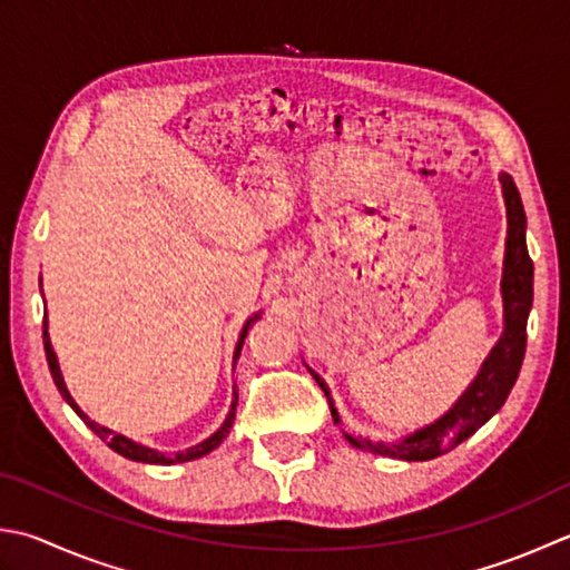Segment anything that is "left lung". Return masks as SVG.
<instances>
[{"instance_id": "left-lung-1", "label": "left lung", "mask_w": 570, "mask_h": 570, "mask_svg": "<svg viewBox=\"0 0 570 570\" xmlns=\"http://www.w3.org/2000/svg\"><path fill=\"white\" fill-rule=\"evenodd\" d=\"M501 193L503 203H507V253H503V271H501V299H503V332L497 345L491 347L489 357L481 364L479 374L474 377L459 400L449 406L432 424L422 429H414L412 434L392 439H370V436H354L350 432L345 434L352 446L362 449V452H372L390 459L402 461H426L436 459L446 452H452L464 439L476 432L479 426H484L489 419L497 414L511 386L517 384L523 352H525V322H529V313L533 305V263L529 257V248H525V213L523 203L519 196V188L513 184L509 174H501ZM315 382L322 386L330 412L335 424H340V412L332 400L330 386L320 374L307 367Z\"/></svg>"}]
</instances>
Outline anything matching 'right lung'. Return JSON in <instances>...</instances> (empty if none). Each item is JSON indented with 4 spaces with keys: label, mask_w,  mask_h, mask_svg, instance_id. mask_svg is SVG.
Instances as JSON below:
<instances>
[{
    "label": "right lung",
    "mask_w": 570,
    "mask_h": 570,
    "mask_svg": "<svg viewBox=\"0 0 570 570\" xmlns=\"http://www.w3.org/2000/svg\"><path fill=\"white\" fill-rule=\"evenodd\" d=\"M39 285H41V277H39ZM261 315H263V313H255V315L243 325V332H240V337H238V345H235V354H233V367H235V362H238V357H240L243 342H245V337H248L250 325H253L255 320H261ZM45 352H47V362H49L53 384H57V390H59V394L63 396V402H67V404L71 406V410L83 419V424L89 426L91 432L101 439V442L109 444L116 454H121V456H126V459L141 461V464H184V461H193V459H200V456L210 454L213 449H218V446L223 444V439L230 434V426H233V422H235V406H238V390H235V384H233V400H230L228 416H225V422L220 424L218 432H213L208 439H203V442L196 444V446L184 449V452H170V454H168V452H158V449L146 446V444H141V442H134V439L118 434V432H114V429H109V426H101L99 422H91L89 414L81 412V406H79L77 402H73V396H71L69 390H67V382H63V377H61L57 352H53L51 340H49V322H47V315H45Z\"/></svg>",
    "instance_id": "obj_1"
}]
</instances>
